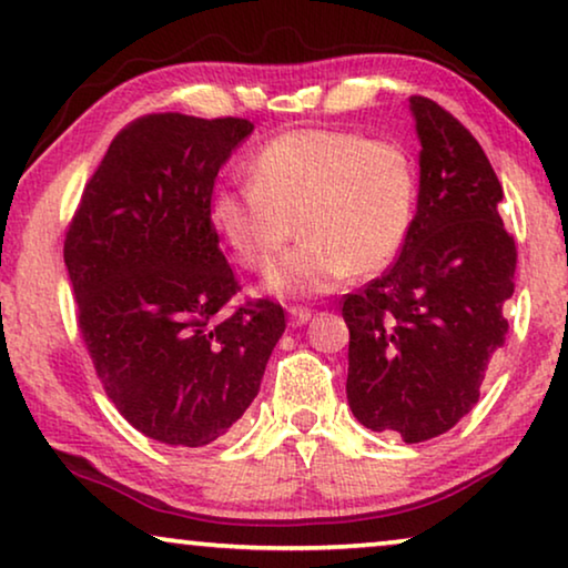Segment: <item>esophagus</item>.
<instances>
[{
	"instance_id": "obj_1",
	"label": "esophagus",
	"mask_w": 568,
	"mask_h": 568,
	"mask_svg": "<svg viewBox=\"0 0 568 568\" xmlns=\"http://www.w3.org/2000/svg\"><path fill=\"white\" fill-rule=\"evenodd\" d=\"M287 318H291L293 326H303L311 318V311L303 306H287Z\"/></svg>"
}]
</instances>
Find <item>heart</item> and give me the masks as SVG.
I'll return each mask as SVG.
<instances>
[{"instance_id": "1", "label": "heart", "mask_w": 568, "mask_h": 568, "mask_svg": "<svg viewBox=\"0 0 568 568\" xmlns=\"http://www.w3.org/2000/svg\"><path fill=\"white\" fill-rule=\"evenodd\" d=\"M417 207V170L394 141L301 128L254 151L250 180L213 193L207 219L234 260L265 273L293 236L301 242L267 277L281 295L329 293L349 273L394 262Z\"/></svg>"}]
</instances>
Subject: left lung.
<instances>
[{
    "mask_svg": "<svg viewBox=\"0 0 568 568\" xmlns=\"http://www.w3.org/2000/svg\"><path fill=\"white\" fill-rule=\"evenodd\" d=\"M419 197L402 254L342 301L349 329L347 402L373 433L425 443L478 402L505 345L517 246L501 223V185L458 118L414 94Z\"/></svg>",
    "mask_w": 568,
    "mask_h": 568,
    "instance_id": "1",
    "label": "left lung"
}]
</instances>
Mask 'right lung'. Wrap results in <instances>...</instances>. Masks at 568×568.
I'll use <instances>...</instances> for the list:
<instances>
[{
  "instance_id": "obj_1",
  "label": "right lung",
  "mask_w": 568,
  "mask_h": 568,
  "mask_svg": "<svg viewBox=\"0 0 568 568\" xmlns=\"http://www.w3.org/2000/svg\"><path fill=\"white\" fill-rule=\"evenodd\" d=\"M244 118L128 123L87 182L63 242L77 322L115 409L151 440L201 447L254 402L285 332L281 303L221 311L239 281L207 219Z\"/></svg>"
}]
</instances>
